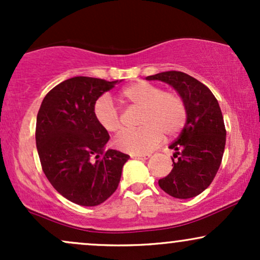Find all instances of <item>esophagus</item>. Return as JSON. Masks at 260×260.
Segmentation results:
<instances>
[{"label":"esophagus","instance_id":"34e87169","mask_svg":"<svg viewBox=\"0 0 260 260\" xmlns=\"http://www.w3.org/2000/svg\"><path fill=\"white\" fill-rule=\"evenodd\" d=\"M131 157H133V159H148V157H150V155L149 154H132L131 155Z\"/></svg>","mask_w":260,"mask_h":260}]
</instances>
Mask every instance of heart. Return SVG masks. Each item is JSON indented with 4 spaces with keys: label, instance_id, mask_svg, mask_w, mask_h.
Listing matches in <instances>:
<instances>
[{
    "label": "heart",
    "instance_id": "1",
    "mask_svg": "<svg viewBox=\"0 0 260 260\" xmlns=\"http://www.w3.org/2000/svg\"><path fill=\"white\" fill-rule=\"evenodd\" d=\"M129 105L142 107L138 131H128L116 139L117 149L129 154H147L162 140L164 132L175 136L187 120V106L176 91H162L160 86L148 82L129 84L120 94ZM95 121L104 131L117 134L122 131L121 115L109 96H101L92 107Z\"/></svg>",
    "mask_w": 260,
    "mask_h": 260
}]
</instances>
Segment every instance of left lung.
Returning <instances> with one entry per match:
<instances>
[{"mask_svg":"<svg viewBox=\"0 0 260 260\" xmlns=\"http://www.w3.org/2000/svg\"><path fill=\"white\" fill-rule=\"evenodd\" d=\"M145 79L168 83L186 103V124L169 147L175 150L174 168L159 186L175 198H193L210 186L221 164L226 143L221 109L208 86L183 72L169 71Z\"/></svg>","mask_w":260,"mask_h":260,"instance_id":"1","label":"left lung"}]
</instances>
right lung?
<instances>
[{
	"mask_svg": "<svg viewBox=\"0 0 260 260\" xmlns=\"http://www.w3.org/2000/svg\"><path fill=\"white\" fill-rule=\"evenodd\" d=\"M118 80L73 77L46 94L37 117L35 140L41 168L66 199L95 207L113 194L129 155L105 150L109 133L92 115V107Z\"/></svg>",
	"mask_w": 260,
	"mask_h": 260,
	"instance_id": "1",
	"label": "right lung"
}]
</instances>
